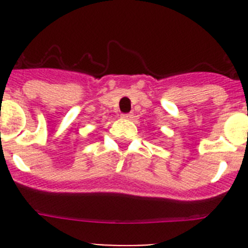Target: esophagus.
Segmentation results:
<instances>
[{
  "mask_svg": "<svg viewBox=\"0 0 248 248\" xmlns=\"http://www.w3.org/2000/svg\"><path fill=\"white\" fill-rule=\"evenodd\" d=\"M134 117V115H133V114L131 113H129V114H123V118H124V119H131V118Z\"/></svg>",
  "mask_w": 248,
  "mask_h": 248,
  "instance_id": "34e87169",
  "label": "esophagus"
}]
</instances>
